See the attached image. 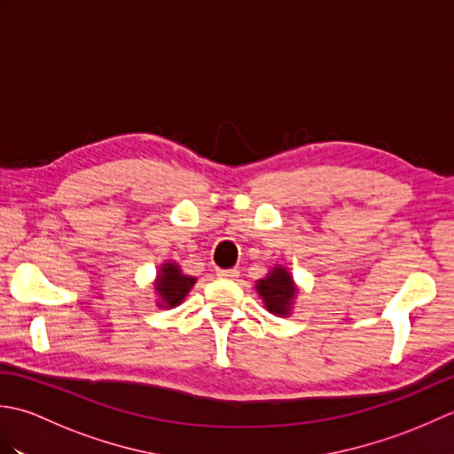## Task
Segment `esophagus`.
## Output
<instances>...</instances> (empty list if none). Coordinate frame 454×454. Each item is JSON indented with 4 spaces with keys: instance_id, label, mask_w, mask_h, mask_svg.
Wrapping results in <instances>:
<instances>
[{
    "instance_id": "1",
    "label": "esophagus",
    "mask_w": 454,
    "mask_h": 454,
    "mask_svg": "<svg viewBox=\"0 0 454 454\" xmlns=\"http://www.w3.org/2000/svg\"><path fill=\"white\" fill-rule=\"evenodd\" d=\"M216 275L220 278H236L239 275V271H238V269H218Z\"/></svg>"
}]
</instances>
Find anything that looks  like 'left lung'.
<instances>
[{"mask_svg": "<svg viewBox=\"0 0 454 454\" xmlns=\"http://www.w3.org/2000/svg\"><path fill=\"white\" fill-rule=\"evenodd\" d=\"M255 291L269 312L278 317L293 314V306L298 296V285L293 273L285 265H273L269 273L255 281Z\"/></svg>", "mask_w": 454, "mask_h": 454, "instance_id": "left-lung-1", "label": "left lung"}]
</instances>
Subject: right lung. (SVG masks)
Returning a JSON list of instances; mask_svg holds the SVG:
<instances>
[{"label":"right lung","instance_id":"1","mask_svg":"<svg viewBox=\"0 0 454 454\" xmlns=\"http://www.w3.org/2000/svg\"><path fill=\"white\" fill-rule=\"evenodd\" d=\"M197 278L183 273L177 262H163L158 269L156 278H153V294H156V306L169 310V308L179 306L185 301L191 288L195 286Z\"/></svg>","mask_w":454,"mask_h":454}]
</instances>
